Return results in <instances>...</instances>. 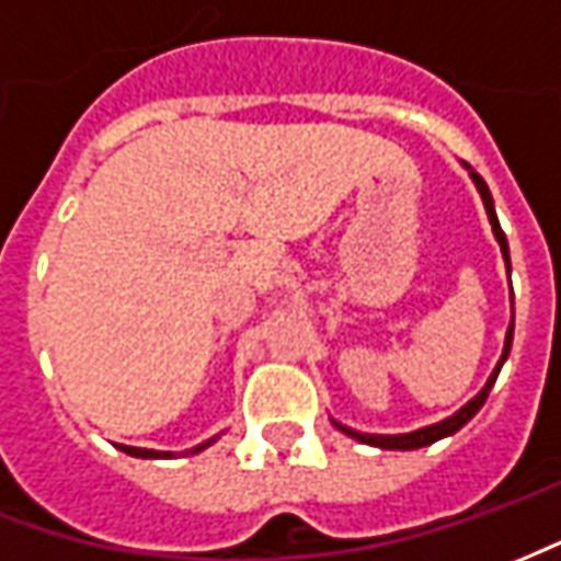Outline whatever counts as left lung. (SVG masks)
<instances>
[{
	"instance_id": "1",
	"label": "left lung",
	"mask_w": 561,
	"mask_h": 561,
	"mask_svg": "<svg viewBox=\"0 0 561 561\" xmlns=\"http://www.w3.org/2000/svg\"><path fill=\"white\" fill-rule=\"evenodd\" d=\"M469 168V164H466ZM469 176L474 180V185H478V192H481V201L483 207H486V216H490V225H493V233L495 240H499V245H502V257H505V267L507 273H511V255H507V240H505V231H502V225H499V219H495V207H493V195H490V188H486V183H483L481 173H474L469 168ZM511 342H514V321H511V328H507V336H505V352H502V357H499V364H495L493 376L486 378V385L481 388V393L474 397V400H469L462 409H459L457 414H450V417H445V421L433 423V426H423V430H414V433H402V435H373V433H357V430H352V426H342V423L333 421V426H340L342 433L352 435V438H357V442H364V445H373V447H385V450H417V447H426L433 445V442H438V438H445V435H454L457 430H462L466 423L474 417V414L481 412V405L486 402V397H490V388L495 385V378H499V369H502V364L507 360V354H511Z\"/></svg>"
}]
</instances>
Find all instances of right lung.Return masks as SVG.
<instances>
[{
    "instance_id": "1",
    "label": "right lung",
    "mask_w": 561,
    "mask_h": 561,
    "mask_svg": "<svg viewBox=\"0 0 561 561\" xmlns=\"http://www.w3.org/2000/svg\"><path fill=\"white\" fill-rule=\"evenodd\" d=\"M216 442V435L209 438V442H204V445L192 447V454H201L204 447H209ZM119 450H126L128 457H140V459H159V457H173V454H168V450H147V447H128V445H119Z\"/></svg>"
}]
</instances>
